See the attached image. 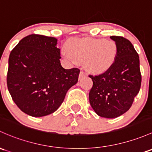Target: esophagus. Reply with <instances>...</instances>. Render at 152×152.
Returning <instances> with one entry per match:
<instances>
[{
	"instance_id": "esophagus-1",
	"label": "esophagus",
	"mask_w": 152,
	"mask_h": 152,
	"mask_svg": "<svg viewBox=\"0 0 152 152\" xmlns=\"http://www.w3.org/2000/svg\"><path fill=\"white\" fill-rule=\"evenodd\" d=\"M86 76V73H84V71H80V73H79V79H82L83 77H84V76Z\"/></svg>"
}]
</instances>
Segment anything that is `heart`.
<instances>
[{
    "mask_svg": "<svg viewBox=\"0 0 152 152\" xmlns=\"http://www.w3.org/2000/svg\"><path fill=\"white\" fill-rule=\"evenodd\" d=\"M68 56L78 63H84L91 71L100 73L114 63L117 47L113 41L95 38H72L67 44Z\"/></svg>",
    "mask_w": 152,
    "mask_h": 152,
    "instance_id": "obj_1",
    "label": "heart"
}]
</instances>
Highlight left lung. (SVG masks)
<instances>
[{
  "instance_id": "1",
  "label": "left lung",
  "mask_w": 152,
  "mask_h": 152,
  "mask_svg": "<svg viewBox=\"0 0 152 152\" xmlns=\"http://www.w3.org/2000/svg\"><path fill=\"white\" fill-rule=\"evenodd\" d=\"M110 38L117 47L116 59L103 73L89 75L93 81L89 98L98 116L113 119L130 109L139 92L141 73L139 56L130 41L122 36Z\"/></svg>"
}]
</instances>
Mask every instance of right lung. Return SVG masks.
Segmentation results:
<instances>
[{
    "instance_id": "1",
    "label": "right lung",
    "mask_w": 152,
    "mask_h": 152,
    "mask_svg": "<svg viewBox=\"0 0 152 152\" xmlns=\"http://www.w3.org/2000/svg\"><path fill=\"white\" fill-rule=\"evenodd\" d=\"M57 44L54 37L31 34L22 38L9 55L8 89L15 104L30 116L55 112L79 79V68L62 67Z\"/></svg>"
}]
</instances>
